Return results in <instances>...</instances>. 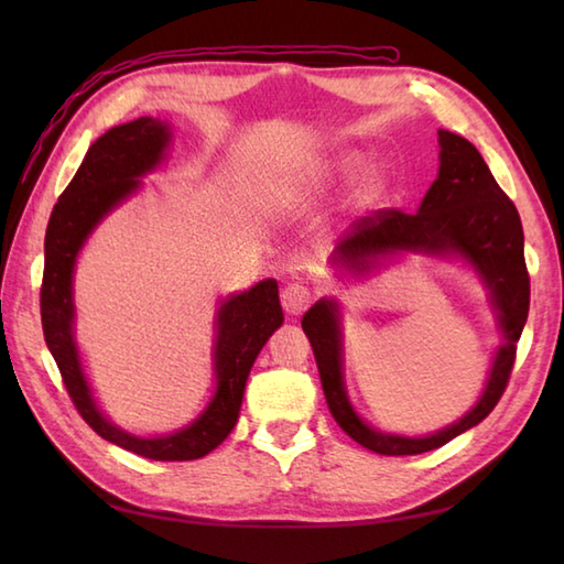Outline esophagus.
Masks as SVG:
<instances>
[{
  "instance_id": "34e87169",
  "label": "esophagus",
  "mask_w": 564,
  "mask_h": 564,
  "mask_svg": "<svg viewBox=\"0 0 564 564\" xmlns=\"http://www.w3.org/2000/svg\"><path fill=\"white\" fill-rule=\"evenodd\" d=\"M310 303H313V289L305 283L285 285L281 293V305L289 315H303Z\"/></svg>"
}]
</instances>
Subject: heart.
<instances>
[{
	"label": "heart",
	"mask_w": 564,
	"mask_h": 564,
	"mask_svg": "<svg viewBox=\"0 0 564 564\" xmlns=\"http://www.w3.org/2000/svg\"><path fill=\"white\" fill-rule=\"evenodd\" d=\"M361 154H356V152H346V154H339L337 160H332L329 164H325V170H322V176L325 178H346V176H351L358 166H361ZM380 186H382V178H380V174H376V172H370V174H366V178H364V184H361V194L364 196H376L378 191H380Z\"/></svg>",
	"instance_id": "b5f03b06"
}]
</instances>
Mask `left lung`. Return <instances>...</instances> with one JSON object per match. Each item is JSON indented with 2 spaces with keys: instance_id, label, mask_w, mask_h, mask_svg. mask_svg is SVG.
Masks as SVG:
<instances>
[{
  "instance_id": "obj_1",
  "label": "left lung",
  "mask_w": 564,
  "mask_h": 564,
  "mask_svg": "<svg viewBox=\"0 0 564 564\" xmlns=\"http://www.w3.org/2000/svg\"><path fill=\"white\" fill-rule=\"evenodd\" d=\"M438 176L416 213L382 208L354 225L337 247L334 261L351 273H366L380 259L400 251H422L434 257H463L480 273L489 291L501 346L497 349L482 398L458 422L431 436L412 438L370 429L346 398L341 376L339 305L322 297L303 315V332L315 351L322 390L337 424L364 448L380 455H416L434 451L463 431L473 429L495 410L507 390L517 341L529 317L531 281L523 259V227L519 210L495 182L482 154L465 138L438 130Z\"/></svg>"
}]
</instances>
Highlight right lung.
Returning <instances> with one entry per match:
<instances>
[{"label":"right lung","mask_w":564,"mask_h":564,"mask_svg":"<svg viewBox=\"0 0 564 564\" xmlns=\"http://www.w3.org/2000/svg\"><path fill=\"white\" fill-rule=\"evenodd\" d=\"M170 126L142 116L138 121L116 126L94 142L69 186L57 198L45 230V267L41 285L43 337L63 376L65 388L97 434L130 453L150 460H196L230 436L242 406L249 370L261 346L283 325L279 283L259 281L254 289L223 301L215 315V394L206 410L186 429L170 436L140 438L113 426L106 419L84 378L75 344V303H72V273L82 245L94 227L118 203L140 188V176L152 172L170 148Z\"/></svg>","instance_id":"obj_1"}]
</instances>
